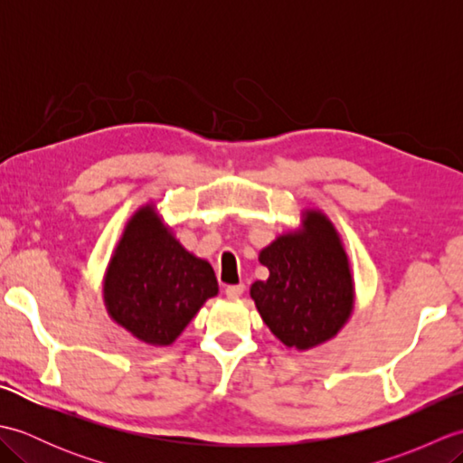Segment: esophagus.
Returning <instances> with one entry per match:
<instances>
[{
    "label": "esophagus",
    "mask_w": 463,
    "mask_h": 463,
    "mask_svg": "<svg viewBox=\"0 0 463 463\" xmlns=\"http://www.w3.org/2000/svg\"><path fill=\"white\" fill-rule=\"evenodd\" d=\"M224 292L229 298H241L244 292V284H231V287L224 288Z\"/></svg>",
    "instance_id": "1"
}]
</instances>
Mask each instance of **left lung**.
<instances>
[{
    "label": "left lung",
    "mask_w": 463,
    "mask_h": 463,
    "mask_svg": "<svg viewBox=\"0 0 463 463\" xmlns=\"http://www.w3.org/2000/svg\"><path fill=\"white\" fill-rule=\"evenodd\" d=\"M267 280L250 287L264 324L284 346L310 350L334 338L354 310V280L340 234L320 211H307L259 254Z\"/></svg>",
    "instance_id": "obj_1"
}]
</instances>
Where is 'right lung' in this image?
<instances>
[{
	"label": "right lung",
	"mask_w": 463,
	"mask_h": 463,
	"mask_svg": "<svg viewBox=\"0 0 463 463\" xmlns=\"http://www.w3.org/2000/svg\"><path fill=\"white\" fill-rule=\"evenodd\" d=\"M216 292L211 264L173 237L155 204L141 206L127 222L105 272L109 317L141 342L169 346Z\"/></svg>",
	"instance_id": "1"
}]
</instances>
